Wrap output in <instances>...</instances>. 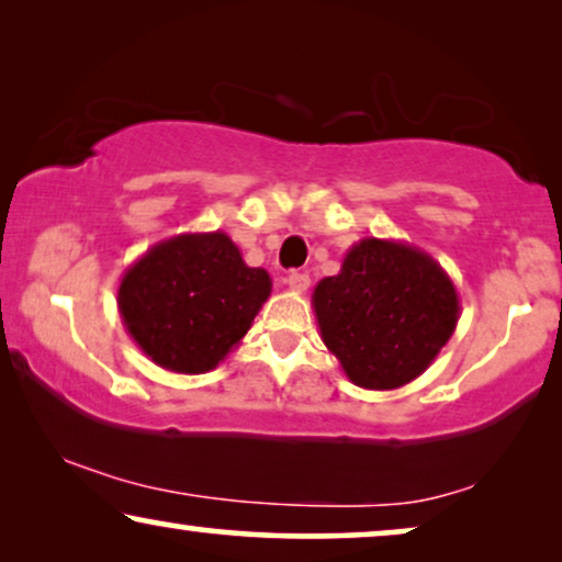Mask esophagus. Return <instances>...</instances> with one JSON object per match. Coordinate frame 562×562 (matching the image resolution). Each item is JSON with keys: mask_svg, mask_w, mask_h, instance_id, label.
<instances>
[{"mask_svg": "<svg viewBox=\"0 0 562 562\" xmlns=\"http://www.w3.org/2000/svg\"><path fill=\"white\" fill-rule=\"evenodd\" d=\"M283 283H286L291 291H299V294H302V291L310 289V276L302 271H291L286 279H283Z\"/></svg>", "mask_w": 562, "mask_h": 562, "instance_id": "obj_1", "label": "esophagus"}]
</instances>
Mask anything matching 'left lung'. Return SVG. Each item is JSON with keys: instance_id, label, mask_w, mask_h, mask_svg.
Returning a JSON list of instances; mask_svg holds the SVG:
<instances>
[{"instance_id": "obj_1", "label": "left lung", "mask_w": 562, "mask_h": 562, "mask_svg": "<svg viewBox=\"0 0 562 562\" xmlns=\"http://www.w3.org/2000/svg\"><path fill=\"white\" fill-rule=\"evenodd\" d=\"M322 342L360 389L391 391L432 366L456 333V283L429 252L363 237L337 276L314 286Z\"/></svg>"}]
</instances>
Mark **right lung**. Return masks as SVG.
I'll return each instance as SVG.
<instances>
[{
    "instance_id": "right-lung-1",
    "label": "right lung",
    "mask_w": 562,
    "mask_h": 562,
    "mask_svg": "<svg viewBox=\"0 0 562 562\" xmlns=\"http://www.w3.org/2000/svg\"><path fill=\"white\" fill-rule=\"evenodd\" d=\"M227 233H183L143 252L122 276L117 310L127 335L173 373L214 371L271 296Z\"/></svg>"
}]
</instances>
